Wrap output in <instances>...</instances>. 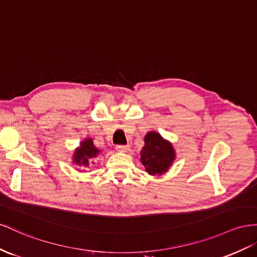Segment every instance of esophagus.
I'll list each match as a JSON object with an SVG mask.
<instances>
[{"label": "esophagus", "instance_id": "esophagus-1", "mask_svg": "<svg viewBox=\"0 0 257 257\" xmlns=\"http://www.w3.org/2000/svg\"><path fill=\"white\" fill-rule=\"evenodd\" d=\"M116 150L118 151V152L124 153V152H127V151L129 150V147H128V146H117V147H116Z\"/></svg>", "mask_w": 257, "mask_h": 257}]
</instances>
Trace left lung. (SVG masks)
Listing matches in <instances>:
<instances>
[{
    "label": "left lung",
    "instance_id": "obj_1",
    "mask_svg": "<svg viewBox=\"0 0 257 257\" xmlns=\"http://www.w3.org/2000/svg\"><path fill=\"white\" fill-rule=\"evenodd\" d=\"M176 160L173 143L164 139L156 131H149L144 137L140 162L151 176H162L168 172Z\"/></svg>",
    "mask_w": 257,
    "mask_h": 257
}]
</instances>
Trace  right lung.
Returning <instances> with one entry per match:
<instances>
[{"instance_id": "obj_1", "label": "right lung", "mask_w": 257, "mask_h": 257, "mask_svg": "<svg viewBox=\"0 0 257 257\" xmlns=\"http://www.w3.org/2000/svg\"><path fill=\"white\" fill-rule=\"evenodd\" d=\"M100 153L101 150L94 146L93 140L91 138H85L72 152L71 163L81 168L89 167L90 164H94V160Z\"/></svg>"}]
</instances>
